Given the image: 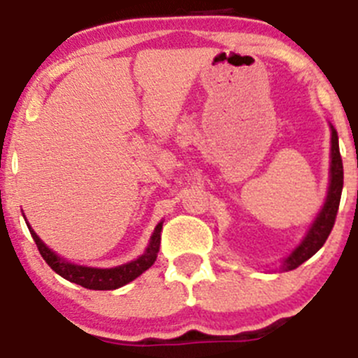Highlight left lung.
<instances>
[{"label":"left lung","mask_w":358,"mask_h":358,"mask_svg":"<svg viewBox=\"0 0 358 358\" xmlns=\"http://www.w3.org/2000/svg\"><path fill=\"white\" fill-rule=\"evenodd\" d=\"M330 186L329 195H327L323 209L316 216L315 223L309 228L308 236L304 237L301 244L295 248L294 253L285 260L283 268L285 271H294L299 265L304 264L306 260L313 257L320 248L325 244L327 237L330 236L332 228H334L336 216H338L339 202H341V192H343V159L341 152H339V141L338 134L332 128V148H330Z\"/></svg>","instance_id":"left-lung-1"}]
</instances>
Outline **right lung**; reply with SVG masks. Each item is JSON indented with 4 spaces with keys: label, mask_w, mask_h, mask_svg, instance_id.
Listing matches in <instances>:
<instances>
[{
    "label": "right lung",
    "mask_w": 358,
    "mask_h": 358,
    "mask_svg": "<svg viewBox=\"0 0 358 358\" xmlns=\"http://www.w3.org/2000/svg\"><path fill=\"white\" fill-rule=\"evenodd\" d=\"M162 224L158 223V227L155 228V234L151 237V243H149L148 250L142 257H138L137 260L130 262V264L119 265L114 268H93V267H83V265H73L64 262L63 258L57 257L54 251H50L45 244L40 241V237L36 236L31 230V227L28 224L29 232H31L33 241H35L36 248H38L40 255L43 257V260L50 265L54 272L61 275V278L68 279L71 283H77L84 288H90V290H115V288L122 287V285L130 283L135 278L142 274L144 271H148L152 264L156 262L159 251V243H162Z\"/></svg>",
    "instance_id": "obj_1"
}]
</instances>
